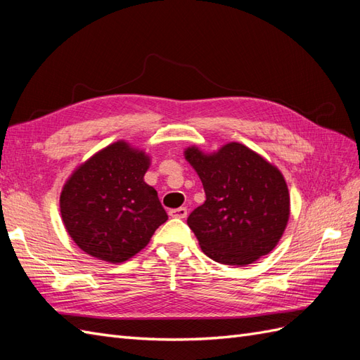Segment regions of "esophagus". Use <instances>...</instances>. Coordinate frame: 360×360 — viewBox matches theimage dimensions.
Listing matches in <instances>:
<instances>
[{
    "mask_svg": "<svg viewBox=\"0 0 360 360\" xmlns=\"http://www.w3.org/2000/svg\"><path fill=\"white\" fill-rule=\"evenodd\" d=\"M169 216L170 217H176V219H186L187 217V208H174V210H170L169 211Z\"/></svg>",
    "mask_w": 360,
    "mask_h": 360,
    "instance_id": "34e87169",
    "label": "esophagus"
}]
</instances>
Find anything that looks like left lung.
I'll use <instances>...</instances> for the list:
<instances>
[{"mask_svg": "<svg viewBox=\"0 0 360 360\" xmlns=\"http://www.w3.org/2000/svg\"><path fill=\"white\" fill-rule=\"evenodd\" d=\"M207 200L187 224L211 260L246 266L278 245L290 216V195L280 169L242 143L204 152L184 149Z\"/></svg>", "mask_w": 360, "mask_h": 360, "instance_id": "1", "label": "left lung"}]
</instances>
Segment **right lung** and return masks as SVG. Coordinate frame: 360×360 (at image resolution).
Segmentation results:
<instances>
[{
    "label": "right lung",
    "instance_id": "1",
    "mask_svg": "<svg viewBox=\"0 0 360 360\" xmlns=\"http://www.w3.org/2000/svg\"><path fill=\"white\" fill-rule=\"evenodd\" d=\"M150 162L146 150L118 140L72 170L60 191V217L85 254L123 263L167 220L158 193L144 182Z\"/></svg>",
    "mask_w": 360,
    "mask_h": 360
}]
</instances>
